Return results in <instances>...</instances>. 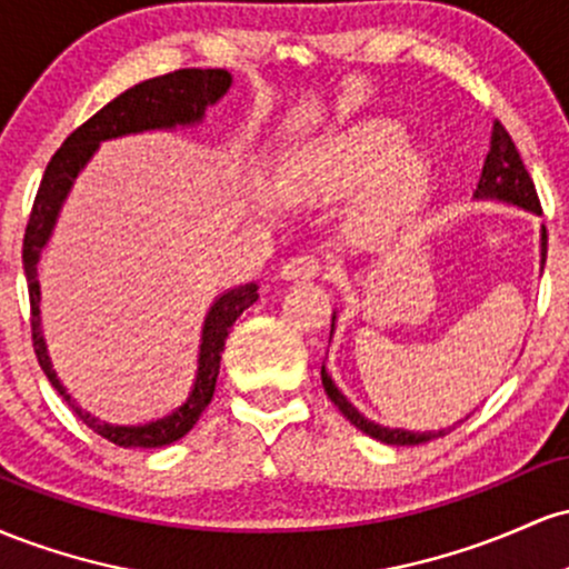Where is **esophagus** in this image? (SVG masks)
Wrapping results in <instances>:
<instances>
[{
	"mask_svg": "<svg viewBox=\"0 0 569 569\" xmlns=\"http://www.w3.org/2000/svg\"><path fill=\"white\" fill-rule=\"evenodd\" d=\"M321 270H323L321 257H316V253H297V257H291L289 262L283 264L280 276L286 280H310L321 276Z\"/></svg>",
	"mask_w": 569,
	"mask_h": 569,
	"instance_id": "34e87169",
	"label": "esophagus"
}]
</instances>
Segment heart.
Wrapping results in <instances>:
<instances>
[{"label":"heart","mask_w":569,"mask_h":569,"mask_svg":"<svg viewBox=\"0 0 569 569\" xmlns=\"http://www.w3.org/2000/svg\"><path fill=\"white\" fill-rule=\"evenodd\" d=\"M403 143H407V136L393 122H367L299 160L291 168L286 187L299 198L337 194L367 184L388 164V169L383 167L386 173L380 177L375 198L367 202L361 213L363 227H382L393 221L398 213L409 211L426 189V158L407 152L396 161L392 159L401 152ZM390 159L395 162L390 163Z\"/></svg>","instance_id":"b5f03b06"}]
</instances>
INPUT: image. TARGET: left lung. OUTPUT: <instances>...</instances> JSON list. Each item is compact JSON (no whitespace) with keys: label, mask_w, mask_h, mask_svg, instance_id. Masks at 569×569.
Here are the masks:
<instances>
[{"label":"left lung","mask_w":569,"mask_h":569,"mask_svg":"<svg viewBox=\"0 0 569 569\" xmlns=\"http://www.w3.org/2000/svg\"><path fill=\"white\" fill-rule=\"evenodd\" d=\"M476 198H498L506 202H513V206L527 208V211L540 213V200L538 192H535V184L527 173L525 162H521L519 152H516V143L508 136V130L502 128L500 120L492 122V136H489V152L485 160V168H481L479 189H476ZM543 262H546V230H543ZM321 380L326 388V396L335 401V407L342 411L345 417L356 428H361L363 433L371 436V439L393 443V447H411V443H426L430 439H439V436H447L452 428L443 430H426V433H411V430L401 428H382L377 422L367 420L363 415H358V409L337 390V385L331 382V377L321 369Z\"/></svg>","instance_id":"obj_1"}]
</instances>
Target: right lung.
<instances>
[{"label": "right lung", "mask_w": 569, "mask_h": 569, "mask_svg": "<svg viewBox=\"0 0 569 569\" xmlns=\"http://www.w3.org/2000/svg\"><path fill=\"white\" fill-rule=\"evenodd\" d=\"M232 77L224 69H179L171 74L154 77V80L139 82L109 101L101 112H96L88 122L71 130L61 149L50 158L44 168L42 181H39L34 206H31L29 224L23 234V272L26 283H29V305H31V342H34L37 361L63 401L74 409V415L101 439L117 443V447L130 449H154L166 447V443L179 441L194 428L200 415L211 403L213 390H217L219 361L221 350H224V339L230 335V326L238 321L240 312L251 307L259 299L257 283L238 286V289L221 293L208 312L206 326H202V345H200V361H198V380H194L192 393H189L184 407H179L173 415L162 417L149 426H109V422H98L88 411L74 407L71 396L58 382L53 367H50L48 350H44L42 331H39V280H37V262L48 243L50 232L61 211L63 200H67L71 181L82 171L84 162L93 158L96 147L107 139H117L126 133H141V130L154 128H176V126H192L202 120L206 107L217 103L230 88Z\"/></svg>", "instance_id": "right-lung-1"}]
</instances>
